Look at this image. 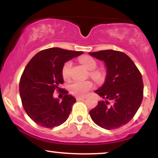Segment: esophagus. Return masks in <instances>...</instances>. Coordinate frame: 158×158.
Listing matches in <instances>:
<instances>
[{
	"instance_id": "obj_1",
	"label": "esophagus",
	"mask_w": 158,
	"mask_h": 158,
	"mask_svg": "<svg viewBox=\"0 0 158 158\" xmlns=\"http://www.w3.org/2000/svg\"><path fill=\"white\" fill-rule=\"evenodd\" d=\"M85 97H77V101H80V100H83V99H85Z\"/></svg>"
}]
</instances>
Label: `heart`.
I'll return each instance as SVG.
<instances>
[{
    "mask_svg": "<svg viewBox=\"0 0 158 158\" xmlns=\"http://www.w3.org/2000/svg\"><path fill=\"white\" fill-rule=\"evenodd\" d=\"M81 64L89 70H93L97 67V62L92 57L90 56H83L79 59ZM71 61H68L64 64L62 68V76L64 79L69 78V72L71 67ZM90 77L96 80H100L102 79V73L99 71H91L90 73ZM93 88V83L90 81H75L70 84L69 89L70 93L78 97H82L88 93Z\"/></svg>",
    "mask_w": 158,
    "mask_h": 158,
    "instance_id": "b5f03b06",
    "label": "heart"
}]
</instances>
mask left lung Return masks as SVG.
I'll use <instances>...</instances> for the list:
<instances>
[{
	"label": "left lung",
	"instance_id": "1",
	"mask_svg": "<svg viewBox=\"0 0 158 158\" xmlns=\"http://www.w3.org/2000/svg\"><path fill=\"white\" fill-rule=\"evenodd\" d=\"M89 54L104 61L107 72L104 84L94 91L104 100L90 110V116L101 128H118L129 122L140 106L143 97L142 76L124 52L106 50Z\"/></svg>",
	"mask_w": 158,
	"mask_h": 158
}]
</instances>
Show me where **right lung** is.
Wrapping results in <instances>:
<instances>
[{
  "instance_id": "add662e5",
  "label": "right lung",
  "mask_w": 158,
  "mask_h": 158,
  "mask_svg": "<svg viewBox=\"0 0 158 158\" xmlns=\"http://www.w3.org/2000/svg\"><path fill=\"white\" fill-rule=\"evenodd\" d=\"M82 53L52 48L39 52L27 64L20 79V97L27 115L36 124L51 128L68 119L76 99L65 90L61 101L54 98L53 93L62 89L59 85L64 82V63Z\"/></svg>"
}]
</instances>
